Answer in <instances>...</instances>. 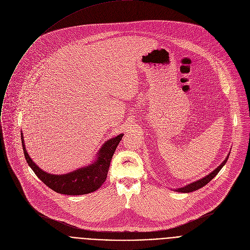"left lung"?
<instances>
[{
  "instance_id": "1",
  "label": "left lung",
  "mask_w": 250,
  "mask_h": 250,
  "mask_svg": "<svg viewBox=\"0 0 250 250\" xmlns=\"http://www.w3.org/2000/svg\"><path fill=\"white\" fill-rule=\"evenodd\" d=\"M229 155H230V152H229L228 156L226 157V159L222 162V164H221L219 167H217L213 171H211L209 174H208L207 176H205V177H203V178H201V179H199V180H197V181H194V182H192V183H189V184H187V185H185V186H183V187H181V188H176V189H174L173 191L178 192V193H190V192H194V191H196V190H199V189L203 188L204 186H206L208 182H210V181L218 174V172L221 170V168H222V167L225 166V164L227 163L228 158H229Z\"/></svg>"
}]
</instances>
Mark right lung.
<instances>
[{"label":"right lung","mask_w":250,"mask_h":250,"mask_svg":"<svg viewBox=\"0 0 250 250\" xmlns=\"http://www.w3.org/2000/svg\"><path fill=\"white\" fill-rule=\"evenodd\" d=\"M123 136L124 134L121 133L116 137L108 139L96 153V158L91 164L65 174H51L40 168L27 153L22 131L21 142L26 162L40 180L56 193L79 196L98 190L105 182L112 157Z\"/></svg>","instance_id":"right-lung-1"}]
</instances>
